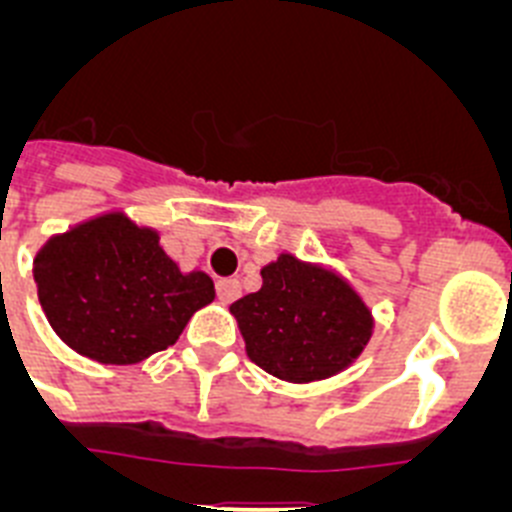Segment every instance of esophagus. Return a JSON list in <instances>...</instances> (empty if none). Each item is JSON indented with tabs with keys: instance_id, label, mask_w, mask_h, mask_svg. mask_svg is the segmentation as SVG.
<instances>
[{
	"instance_id": "obj_1",
	"label": "esophagus",
	"mask_w": 512,
	"mask_h": 512,
	"mask_svg": "<svg viewBox=\"0 0 512 512\" xmlns=\"http://www.w3.org/2000/svg\"><path fill=\"white\" fill-rule=\"evenodd\" d=\"M241 295V282L233 277H225V279H217V297L223 302H233L238 300Z\"/></svg>"
}]
</instances>
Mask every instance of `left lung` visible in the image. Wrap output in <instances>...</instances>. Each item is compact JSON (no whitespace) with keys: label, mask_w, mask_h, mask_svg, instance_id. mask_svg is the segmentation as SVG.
Segmentation results:
<instances>
[{"label":"left lung","mask_w":512,"mask_h":512,"mask_svg":"<svg viewBox=\"0 0 512 512\" xmlns=\"http://www.w3.org/2000/svg\"><path fill=\"white\" fill-rule=\"evenodd\" d=\"M259 292L230 305L248 359L284 382L343 372L372 338V312L338 274L282 253Z\"/></svg>","instance_id":"8db88e82"}]
</instances>
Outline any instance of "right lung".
<instances>
[{
  "label": "right lung",
  "instance_id": "1",
  "mask_svg": "<svg viewBox=\"0 0 512 512\" xmlns=\"http://www.w3.org/2000/svg\"><path fill=\"white\" fill-rule=\"evenodd\" d=\"M45 318L63 343L99 364H138L166 351L215 300L205 271L182 274L158 233L122 212L56 235L35 256Z\"/></svg>",
  "mask_w": 512,
  "mask_h": 512
}]
</instances>
